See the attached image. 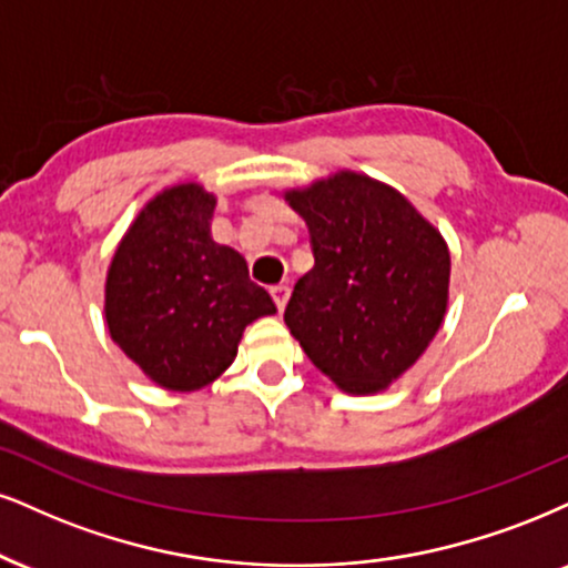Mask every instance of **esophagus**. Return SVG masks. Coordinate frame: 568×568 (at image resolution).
I'll list each match as a JSON object with an SVG mask.
<instances>
[{
	"label": "esophagus",
	"instance_id": "1",
	"mask_svg": "<svg viewBox=\"0 0 568 568\" xmlns=\"http://www.w3.org/2000/svg\"><path fill=\"white\" fill-rule=\"evenodd\" d=\"M271 297H273V303H276L278 311H284L286 300H290V284H276V286H271Z\"/></svg>",
	"mask_w": 568,
	"mask_h": 568
}]
</instances>
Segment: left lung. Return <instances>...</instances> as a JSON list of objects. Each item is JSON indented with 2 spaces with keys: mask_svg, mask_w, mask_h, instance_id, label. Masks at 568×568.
<instances>
[{
  "mask_svg": "<svg viewBox=\"0 0 568 568\" xmlns=\"http://www.w3.org/2000/svg\"><path fill=\"white\" fill-rule=\"evenodd\" d=\"M313 265L284 321L313 366L353 395L379 392L424 353L447 307L450 252L395 189L342 171L286 194Z\"/></svg>",
  "mask_w": 568,
  "mask_h": 568,
  "instance_id": "1",
  "label": "left lung"
}]
</instances>
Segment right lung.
<instances>
[{"label":"right lung","mask_w":568,"mask_h":568,"mask_svg":"<svg viewBox=\"0 0 568 568\" xmlns=\"http://www.w3.org/2000/svg\"><path fill=\"white\" fill-rule=\"evenodd\" d=\"M215 197L197 184L165 189L131 223L104 286L110 337L173 392L205 387L231 366L244 326L276 313L247 261L213 242Z\"/></svg>","instance_id":"obj_1"}]
</instances>
